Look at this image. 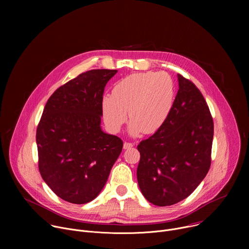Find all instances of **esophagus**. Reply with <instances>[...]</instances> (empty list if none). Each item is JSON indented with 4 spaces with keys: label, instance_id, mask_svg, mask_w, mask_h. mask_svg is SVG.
Segmentation results:
<instances>
[{
    "label": "esophagus",
    "instance_id": "34e87169",
    "mask_svg": "<svg viewBox=\"0 0 249 249\" xmlns=\"http://www.w3.org/2000/svg\"><path fill=\"white\" fill-rule=\"evenodd\" d=\"M133 146H134V144L128 143V142H125L124 145H123V148H124V150H128V149H131Z\"/></svg>",
    "mask_w": 249,
    "mask_h": 249
}]
</instances>
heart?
<instances>
[{
  "mask_svg": "<svg viewBox=\"0 0 249 249\" xmlns=\"http://www.w3.org/2000/svg\"><path fill=\"white\" fill-rule=\"evenodd\" d=\"M174 99V86L165 73H135L120 80L112 93L102 98L104 122L111 132H119L129 119L131 136L153 134L165 122Z\"/></svg>",
  "mask_w": 249,
  "mask_h": 249,
  "instance_id": "b5f03b06",
  "label": "heart"
}]
</instances>
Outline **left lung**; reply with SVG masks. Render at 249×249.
<instances>
[{"label":"left lung","instance_id":"1","mask_svg":"<svg viewBox=\"0 0 249 249\" xmlns=\"http://www.w3.org/2000/svg\"><path fill=\"white\" fill-rule=\"evenodd\" d=\"M177 80L179 89L165 122L138 145L139 187L160 207L187 198L211 165L214 123L207 102L192 82L179 74Z\"/></svg>","mask_w":249,"mask_h":249}]
</instances>
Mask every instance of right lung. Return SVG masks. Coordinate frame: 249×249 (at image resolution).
Returning <instances> with one entry per match:
<instances>
[{"instance_id":"add662e5","label":"right lung","mask_w":249,"mask_h":249,"mask_svg":"<svg viewBox=\"0 0 249 249\" xmlns=\"http://www.w3.org/2000/svg\"><path fill=\"white\" fill-rule=\"evenodd\" d=\"M117 70H91L48 99L36 131L38 167L61 199L86 204L103 189L123 142L101 129L102 95Z\"/></svg>"}]
</instances>
